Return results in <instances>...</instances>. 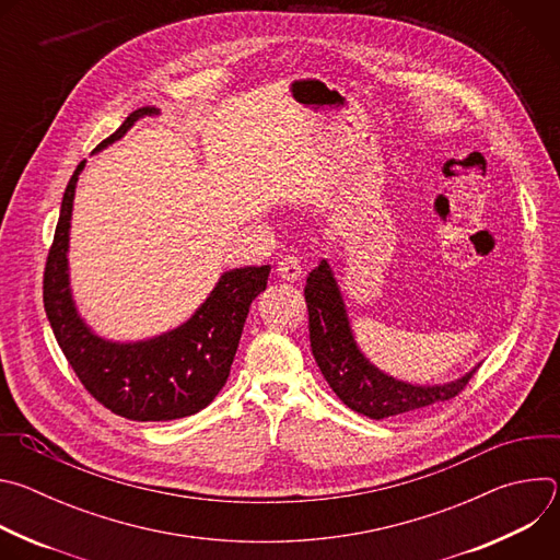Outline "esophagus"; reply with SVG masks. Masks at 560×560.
<instances>
[{
    "label": "esophagus",
    "instance_id": "obj_1",
    "mask_svg": "<svg viewBox=\"0 0 560 560\" xmlns=\"http://www.w3.org/2000/svg\"><path fill=\"white\" fill-rule=\"evenodd\" d=\"M277 272L285 281H296V279H301L303 268H301V261L296 257H283L277 266Z\"/></svg>",
    "mask_w": 560,
    "mask_h": 560
}]
</instances>
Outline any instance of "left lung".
<instances>
[{"mask_svg": "<svg viewBox=\"0 0 560 560\" xmlns=\"http://www.w3.org/2000/svg\"><path fill=\"white\" fill-rule=\"evenodd\" d=\"M303 292L314 361L341 401L363 417L378 421L450 401L476 372L474 368L443 385H412L387 376L359 350L339 283L326 259L307 275Z\"/></svg>", "mask_w": 560, "mask_h": 560, "instance_id": "obj_1", "label": "left lung"}]
</instances>
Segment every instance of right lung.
Here are the masks:
<instances>
[{
  "instance_id": "obj_1",
  "label": "right lung",
  "mask_w": 560,
  "mask_h": 560,
  "mask_svg": "<svg viewBox=\"0 0 560 560\" xmlns=\"http://www.w3.org/2000/svg\"><path fill=\"white\" fill-rule=\"evenodd\" d=\"M154 113V108L130 113L97 150ZM84 164L77 166L66 186L44 270V307L55 339L79 381L110 412L130 421H173L197 415L228 381L250 303L266 290L270 266L223 272L199 310L171 332L135 343L97 337L79 316L68 279L72 199Z\"/></svg>"
}]
</instances>
